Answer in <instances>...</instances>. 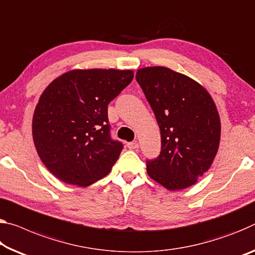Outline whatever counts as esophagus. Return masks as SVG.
<instances>
[{"label": "esophagus", "mask_w": 255, "mask_h": 255, "mask_svg": "<svg viewBox=\"0 0 255 255\" xmlns=\"http://www.w3.org/2000/svg\"><path fill=\"white\" fill-rule=\"evenodd\" d=\"M138 143L137 142H129V143H127V147L128 148H130V149H136V148H138Z\"/></svg>", "instance_id": "esophagus-1"}]
</instances>
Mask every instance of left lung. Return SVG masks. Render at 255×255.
Here are the masks:
<instances>
[{
  "instance_id": "left-lung-1",
  "label": "left lung",
  "mask_w": 255,
  "mask_h": 255,
  "mask_svg": "<svg viewBox=\"0 0 255 255\" xmlns=\"http://www.w3.org/2000/svg\"><path fill=\"white\" fill-rule=\"evenodd\" d=\"M136 80L161 132V152L146 161L148 176L170 191L187 188L209 170L220 140V118L209 93L164 67L137 70Z\"/></svg>"
}]
</instances>
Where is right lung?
Instances as JSON below:
<instances>
[{
  "mask_svg": "<svg viewBox=\"0 0 255 255\" xmlns=\"http://www.w3.org/2000/svg\"><path fill=\"white\" fill-rule=\"evenodd\" d=\"M132 78L131 70H72L43 92L34 112L33 138L56 178L85 187L110 172L124 145L112 138L108 106Z\"/></svg>",
  "mask_w": 255,
  "mask_h": 255,
  "instance_id": "right-lung-1",
  "label": "right lung"
}]
</instances>
